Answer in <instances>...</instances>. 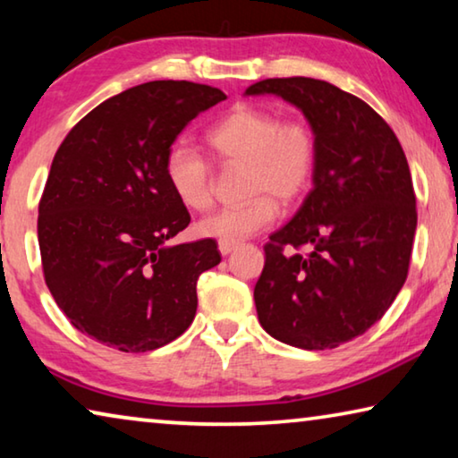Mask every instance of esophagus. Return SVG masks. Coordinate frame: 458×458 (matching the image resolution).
<instances>
[{"instance_id": "1", "label": "esophagus", "mask_w": 458, "mask_h": 458, "mask_svg": "<svg viewBox=\"0 0 458 458\" xmlns=\"http://www.w3.org/2000/svg\"><path fill=\"white\" fill-rule=\"evenodd\" d=\"M237 248V243H231V242H219V251L221 256H229L231 251Z\"/></svg>"}]
</instances>
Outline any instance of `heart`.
Returning <instances> with one entry per match:
<instances>
[{"label":"heart","instance_id":"1","mask_svg":"<svg viewBox=\"0 0 458 458\" xmlns=\"http://www.w3.org/2000/svg\"><path fill=\"white\" fill-rule=\"evenodd\" d=\"M210 149L225 164L245 165L243 190L250 200L225 207L199 221L202 237L243 242L268 229L280 205L299 200L318 167V139L305 121H283L270 110L237 106L207 132ZM165 180L182 205L205 210L215 199V170L199 147L174 143L164 159Z\"/></svg>","mask_w":458,"mask_h":458}]
</instances>
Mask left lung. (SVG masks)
I'll list each match as a JSON object with an SVG mask.
<instances>
[{"mask_svg":"<svg viewBox=\"0 0 458 458\" xmlns=\"http://www.w3.org/2000/svg\"><path fill=\"white\" fill-rule=\"evenodd\" d=\"M245 94L291 102L318 139L313 190L264 245L258 319L288 346L337 348L375 326L407 278L418 213L405 153L367 102L327 81L276 77Z\"/></svg>","mask_w":458,"mask_h":458,"instance_id":"left-lung-1","label":"left lung"}]
</instances>
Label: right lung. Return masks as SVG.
Listing matches in <instances>:
<instances>
[{
	"label": "right lung",
	"mask_w": 458,
	"mask_h": 458,
	"mask_svg": "<svg viewBox=\"0 0 458 458\" xmlns=\"http://www.w3.org/2000/svg\"><path fill=\"white\" fill-rule=\"evenodd\" d=\"M192 81H147L108 98L55 153L38 205L45 283L81 334L149 352L196 315V283L221 262L215 239L167 245L190 213L164 159L184 126L225 100Z\"/></svg>",
	"instance_id": "right-lung-1"
}]
</instances>
